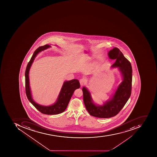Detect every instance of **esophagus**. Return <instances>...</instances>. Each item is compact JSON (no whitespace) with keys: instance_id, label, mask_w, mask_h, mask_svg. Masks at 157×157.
Returning a JSON list of instances; mask_svg holds the SVG:
<instances>
[{"instance_id":"esophagus-1","label":"esophagus","mask_w":157,"mask_h":157,"mask_svg":"<svg viewBox=\"0 0 157 157\" xmlns=\"http://www.w3.org/2000/svg\"><path fill=\"white\" fill-rule=\"evenodd\" d=\"M79 82H80V85H81V86H82L84 85V83H85V80L83 79H80V81Z\"/></svg>"}]
</instances>
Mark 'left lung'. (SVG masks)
<instances>
[{
    "mask_svg": "<svg viewBox=\"0 0 157 157\" xmlns=\"http://www.w3.org/2000/svg\"><path fill=\"white\" fill-rule=\"evenodd\" d=\"M111 59H115L112 68H118L122 77V81L118 86L113 96L102 105L95 103L89 90L82 87L83 102L89 113L94 117L109 118L116 115L127 102L131 94L132 68L120 49L114 48L108 52Z\"/></svg>",
    "mask_w": 157,
    "mask_h": 157,
    "instance_id": "1",
    "label": "left lung"
}]
</instances>
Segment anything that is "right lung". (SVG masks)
<instances>
[{"instance_id": "1", "label": "right lung", "mask_w": 157, "mask_h": 157, "mask_svg": "<svg viewBox=\"0 0 157 157\" xmlns=\"http://www.w3.org/2000/svg\"><path fill=\"white\" fill-rule=\"evenodd\" d=\"M50 45L46 44L39 47L33 53L31 59L27 66L25 77V91L27 97L30 102L40 112L47 115H55L61 113L66 109L69 101L70 100L74 92L76 89L80 87V82L77 79L66 81L64 82L61 90L58 96L56 102L50 106H43L36 103L33 98L29 82V71L35 58L40 52L50 48Z\"/></svg>"}]
</instances>
